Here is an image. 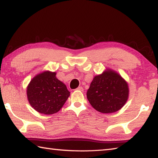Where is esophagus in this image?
Instances as JSON below:
<instances>
[{
    "label": "esophagus",
    "instance_id": "esophagus-1",
    "mask_svg": "<svg viewBox=\"0 0 158 158\" xmlns=\"http://www.w3.org/2000/svg\"><path fill=\"white\" fill-rule=\"evenodd\" d=\"M76 90H79V91H83V88H82V87H79V88H77L76 89Z\"/></svg>",
    "mask_w": 158,
    "mask_h": 158
}]
</instances>
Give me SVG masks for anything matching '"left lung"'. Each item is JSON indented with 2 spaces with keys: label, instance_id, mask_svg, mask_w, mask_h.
<instances>
[{
  "label": "left lung",
  "instance_id": "8db88e82",
  "mask_svg": "<svg viewBox=\"0 0 158 158\" xmlns=\"http://www.w3.org/2000/svg\"><path fill=\"white\" fill-rule=\"evenodd\" d=\"M128 83L115 70L107 68L94 77L87 98L94 109L101 113L117 112L129 97Z\"/></svg>",
  "mask_w": 158,
  "mask_h": 158
}]
</instances>
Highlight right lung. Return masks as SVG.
<instances>
[{"instance_id":"right-lung-1","label":"right lung","mask_w":158,"mask_h":158,"mask_svg":"<svg viewBox=\"0 0 158 158\" xmlns=\"http://www.w3.org/2000/svg\"><path fill=\"white\" fill-rule=\"evenodd\" d=\"M66 85L56 77V73L43 70L36 75L26 88L30 105L44 115L58 113L70 96Z\"/></svg>"}]
</instances>
